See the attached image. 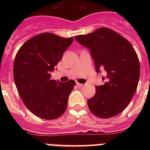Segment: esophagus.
Returning <instances> with one entry per match:
<instances>
[{"instance_id": "esophagus-1", "label": "esophagus", "mask_w": 150, "mask_h": 150, "mask_svg": "<svg viewBox=\"0 0 150 150\" xmlns=\"http://www.w3.org/2000/svg\"><path fill=\"white\" fill-rule=\"evenodd\" d=\"M76 84L78 85L79 87H83V85H84V84H83V83H78V82H77V83H76Z\"/></svg>"}]
</instances>
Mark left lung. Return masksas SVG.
I'll list each match as a JSON object with an SVG mask.
<instances>
[{
	"label": "left lung",
	"instance_id": "1",
	"mask_svg": "<svg viewBox=\"0 0 150 150\" xmlns=\"http://www.w3.org/2000/svg\"><path fill=\"white\" fill-rule=\"evenodd\" d=\"M75 39L90 50L96 72L104 68L107 73L108 81L96 86L95 96L88 100L89 109L100 118L118 115L129 105L138 84L140 62L135 50L128 40L108 28Z\"/></svg>",
	"mask_w": 150,
	"mask_h": 150
}]
</instances>
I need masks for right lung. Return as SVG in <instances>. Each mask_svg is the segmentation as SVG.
I'll list each match as a JSON object with an SVG mask.
<instances>
[{
  "mask_svg": "<svg viewBox=\"0 0 150 150\" xmlns=\"http://www.w3.org/2000/svg\"><path fill=\"white\" fill-rule=\"evenodd\" d=\"M73 38L42 33L27 40L16 54L13 79L19 95L31 112L42 119L54 120L65 112L75 81L51 80L63 53Z\"/></svg>",
  "mask_w": 150,
  "mask_h": 150,
  "instance_id": "add662e5",
  "label": "right lung"
}]
</instances>
